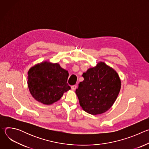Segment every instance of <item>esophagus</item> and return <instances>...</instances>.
Instances as JSON below:
<instances>
[{
    "mask_svg": "<svg viewBox=\"0 0 149 149\" xmlns=\"http://www.w3.org/2000/svg\"><path fill=\"white\" fill-rule=\"evenodd\" d=\"M71 87V90H73V91H74V90H75V89L77 88V86H75V85H74V86H72Z\"/></svg>",
    "mask_w": 149,
    "mask_h": 149,
    "instance_id": "esophagus-1",
    "label": "esophagus"
}]
</instances>
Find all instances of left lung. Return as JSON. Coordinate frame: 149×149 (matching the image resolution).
I'll use <instances>...</instances> for the list:
<instances>
[{
  "label": "left lung",
  "mask_w": 149,
  "mask_h": 149,
  "mask_svg": "<svg viewBox=\"0 0 149 149\" xmlns=\"http://www.w3.org/2000/svg\"><path fill=\"white\" fill-rule=\"evenodd\" d=\"M84 79L75 93L83 110L101 114L109 110L116 100L121 88L117 72L103 62L89 68L82 74Z\"/></svg>",
  "instance_id": "1"
}]
</instances>
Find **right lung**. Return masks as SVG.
Masks as SVG:
<instances>
[{"instance_id": "right-lung-1", "label": "right lung", "mask_w": 149, "mask_h": 149, "mask_svg": "<svg viewBox=\"0 0 149 149\" xmlns=\"http://www.w3.org/2000/svg\"><path fill=\"white\" fill-rule=\"evenodd\" d=\"M28 74L30 93L44 104L50 105L58 101L63 93L71 89L67 83L68 72L58 63L42 62L31 67Z\"/></svg>"}]
</instances>
